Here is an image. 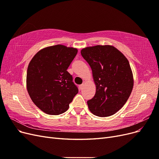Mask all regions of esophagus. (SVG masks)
Returning <instances> with one entry per match:
<instances>
[{"mask_svg":"<svg viewBox=\"0 0 159 159\" xmlns=\"http://www.w3.org/2000/svg\"><path fill=\"white\" fill-rule=\"evenodd\" d=\"M84 84L80 85V90H82L83 88H84Z\"/></svg>","mask_w":159,"mask_h":159,"instance_id":"1","label":"esophagus"}]
</instances>
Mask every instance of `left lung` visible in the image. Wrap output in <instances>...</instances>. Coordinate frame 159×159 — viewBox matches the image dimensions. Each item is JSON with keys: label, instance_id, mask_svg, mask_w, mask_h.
<instances>
[{"label": "left lung", "instance_id": "8db88e82", "mask_svg": "<svg viewBox=\"0 0 159 159\" xmlns=\"http://www.w3.org/2000/svg\"><path fill=\"white\" fill-rule=\"evenodd\" d=\"M81 54L92 70L96 87L94 97L88 101L96 116L114 115L127 102L133 88V75L127 57L111 45L86 47Z\"/></svg>", "mask_w": 159, "mask_h": 159}]
</instances>
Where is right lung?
I'll list each match as a JSON object with an SVG mask.
<instances>
[{
	"mask_svg": "<svg viewBox=\"0 0 159 159\" xmlns=\"http://www.w3.org/2000/svg\"><path fill=\"white\" fill-rule=\"evenodd\" d=\"M78 49L57 44L44 48L34 56L27 70L26 88L36 106L57 115L69 108L78 89L67 69Z\"/></svg>",
	"mask_w": 159,
	"mask_h": 159,
	"instance_id": "right-lung-1",
	"label": "right lung"
}]
</instances>
